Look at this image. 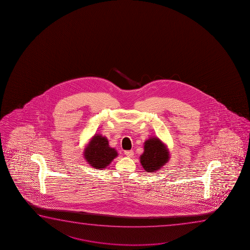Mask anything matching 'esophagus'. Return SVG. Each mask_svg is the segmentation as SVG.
<instances>
[{"instance_id":"obj_1","label":"esophagus","mask_w":250,"mask_h":250,"mask_svg":"<svg viewBox=\"0 0 250 250\" xmlns=\"http://www.w3.org/2000/svg\"><path fill=\"white\" fill-rule=\"evenodd\" d=\"M125 154L126 155L127 157H132L134 155L133 150L125 151Z\"/></svg>"}]
</instances>
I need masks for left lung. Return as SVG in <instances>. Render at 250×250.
Instances as JSON below:
<instances>
[{
    "label": "left lung",
    "instance_id": "8db88e82",
    "mask_svg": "<svg viewBox=\"0 0 250 250\" xmlns=\"http://www.w3.org/2000/svg\"><path fill=\"white\" fill-rule=\"evenodd\" d=\"M169 159L167 147L158 137H150L145 141L144 154L140 156L141 164L145 171L154 172L160 170Z\"/></svg>",
    "mask_w": 250,
    "mask_h": 250
}]
</instances>
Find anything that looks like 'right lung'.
Returning <instances> with one entry per match:
<instances>
[{"mask_svg": "<svg viewBox=\"0 0 250 250\" xmlns=\"http://www.w3.org/2000/svg\"><path fill=\"white\" fill-rule=\"evenodd\" d=\"M83 156L92 167L102 170L118 156V153L115 148L109 147L106 137L95 134L84 148Z\"/></svg>", "mask_w": 250, "mask_h": 250, "instance_id": "1", "label": "right lung"}]
</instances>
